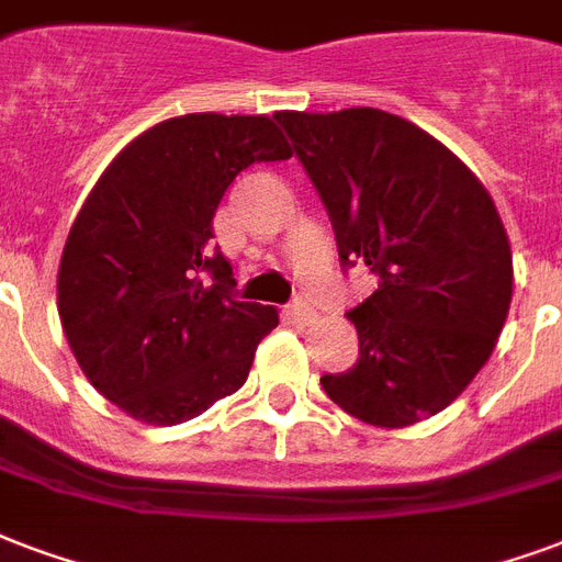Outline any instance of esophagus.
I'll return each mask as SVG.
<instances>
[{
    "label": "esophagus",
    "instance_id": "esophagus-1",
    "mask_svg": "<svg viewBox=\"0 0 562 562\" xmlns=\"http://www.w3.org/2000/svg\"><path fill=\"white\" fill-rule=\"evenodd\" d=\"M286 319L296 323V326H311L316 319V311L311 305H305V302H293V305L286 307Z\"/></svg>",
    "mask_w": 562,
    "mask_h": 562
}]
</instances>
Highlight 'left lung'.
<instances>
[{
    "instance_id": "obj_1",
    "label": "left lung",
    "mask_w": 562,
    "mask_h": 562,
    "mask_svg": "<svg viewBox=\"0 0 562 562\" xmlns=\"http://www.w3.org/2000/svg\"><path fill=\"white\" fill-rule=\"evenodd\" d=\"M323 198L337 255L376 290L349 311L358 361L319 379L337 406L382 429L438 415L486 364L513 299L495 201L438 138L382 109L278 112Z\"/></svg>"
}]
</instances>
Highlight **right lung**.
Returning a JSON list of instances; mask_svg holds the SVG:
<instances>
[{
	"instance_id": "obj_1",
	"label": "right lung",
	"mask_w": 562,
	"mask_h": 562,
	"mask_svg": "<svg viewBox=\"0 0 562 562\" xmlns=\"http://www.w3.org/2000/svg\"><path fill=\"white\" fill-rule=\"evenodd\" d=\"M266 115L168 117L86 198L58 266V316L88 382L150 426L192 420L246 385L276 307L234 299L213 216L251 162L290 159Z\"/></svg>"
}]
</instances>
